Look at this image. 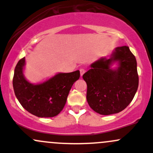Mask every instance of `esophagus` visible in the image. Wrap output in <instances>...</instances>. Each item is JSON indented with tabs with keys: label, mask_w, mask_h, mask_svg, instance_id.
Here are the masks:
<instances>
[{
	"label": "esophagus",
	"mask_w": 153,
	"mask_h": 153,
	"mask_svg": "<svg viewBox=\"0 0 153 153\" xmlns=\"http://www.w3.org/2000/svg\"><path fill=\"white\" fill-rule=\"evenodd\" d=\"M85 73V69H83V68H81V69L80 70V76H82V75H83V74L84 73Z\"/></svg>",
	"instance_id": "esophagus-1"
}]
</instances>
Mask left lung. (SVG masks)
Wrapping results in <instances>:
<instances>
[{
    "instance_id": "left-lung-1",
    "label": "left lung",
    "mask_w": 153,
    "mask_h": 153,
    "mask_svg": "<svg viewBox=\"0 0 153 153\" xmlns=\"http://www.w3.org/2000/svg\"><path fill=\"white\" fill-rule=\"evenodd\" d=\"M115 63L117 66L112 68ZM91 68L82 75L91 108L101 115L124 110L134 99L139 84L137 60L129 47H116L109 59L101 57Z\"/></svg>"
}]
</instances>
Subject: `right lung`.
I'll list each match as a JSON object with an SVG mask.
<instances>
[{
  "mask_svg": "<svg viewBox=\"0 0 153 153\" xmlns=\"http://www.w3.org/2000/svg\"><path fill=\"white\" fill-rule=\"evenodd\" d=\"M25 57L17 63L13 78V90L19 103L31 114L53 117L66 103L72 85L80 78V71L59 73L45 82L31 83L24 75Z\"/></svg>",
  "mask_w": 153,
  "mask_h": 153,
  "instance_id": "right-lung-1",
  "label": "right lung"
}]
</instances>
